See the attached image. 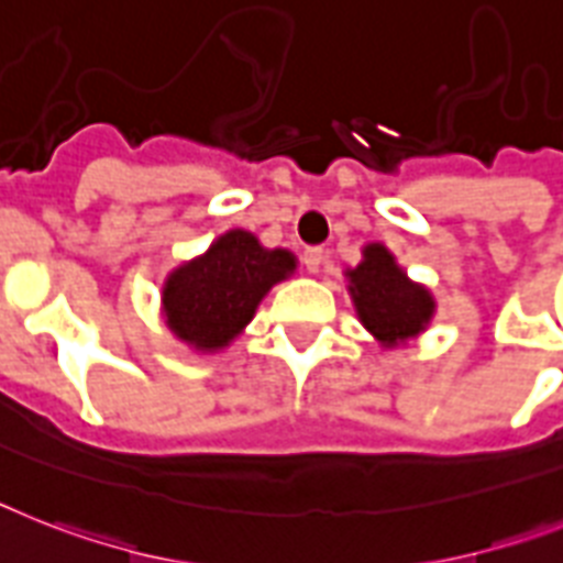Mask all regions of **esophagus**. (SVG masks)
<instances>
[{"mask_svg":"<svg viewBox=\"0 0 563 563\" xmlns=\"http://www.w3.org/2000/svg\"><path fill=\"white\" fill-rule=\"evenodd\" d=\"M323 260H327L323 249H306L303 251V266H306V272H309V274L321 272Z\"/></svg>","mask_w":563,"mask_h":563,"instance_id":"34e87169","label":"esophagus"}]
</instances>
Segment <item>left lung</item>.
I'll return each mask as SVG.
<instances>
[{
    "label": "left lung",
    "mask_w": 563,
    "mask_h": 563,
    "mask_svg": "<svg viewBox=\"0 0 563 563\" xmlns=\"http://www.w3.org/2000/svg\"><path fill=\"white\" fill-rule=\"evenodd\" d=\"M361 323L385 344L419 335L431 321L433 300L422 286L405 277L385 245H367L364 263L346 272Z\"/></svg>",
    "instance_id": "left-lung-1"
}]
</instances>
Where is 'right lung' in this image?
I'll return each instance as SVG.
<instances>
[{
  "label": "right lung",
  "mask_w": 563,
  "mask_h": 563,
  "mask_svg": "<svg viewBox=\"0 0 563 563\" xmlns=\"http://www.w3.org/2000/svg\"><path fill=\"white\" fill-rule=\"evenodd\" d=\"M291 272L295 257L289 251H268L249 231H228L205 257L167 277V327L196 350H222L254 318L263 295Z\"/></svg>",
  "instance_id": "1"
}]
</instances>
